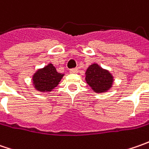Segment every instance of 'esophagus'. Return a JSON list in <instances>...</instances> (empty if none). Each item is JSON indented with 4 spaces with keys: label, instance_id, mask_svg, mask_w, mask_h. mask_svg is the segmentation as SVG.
Returning <instances> with one entry per match:
<instances>
[{
    "label": "esophagus",
    "instance_id": "34e87169",
    "mask_svg": "<svg viewBox=\"0 0 149 149\" xmlns=\"http://www.w3.org/2000/svg\"><path fill=\"white\" fill-rule=\"evenodd\" d=\"M70 72L71 73V74H77L78 72H79V69L78 68H74V69H71Z\"/></svg>",
    "mask_w": 149,
    "mask_h": 149
}]
</instances>
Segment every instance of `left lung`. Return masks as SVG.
<instances>
[{"instance_id": "left-lung-1", "label": "left lung", "mask_w": 149, "mask_h": 149, "mask_svg": "<svg viewBox=\"0 0 149 149\" xmlns=\"http://www.w3.org/2000/svg\"><path fill=\"white\" fill-rule=\"evenodd\" d=\"M85 80L95 93H104L112 87L113 77L109 71L98 64L89 65L85 72Z\"/></svg>"}]
</instances>
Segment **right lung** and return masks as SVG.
I'll list each match as a JSON object with an SVG mask.
<instances>
[{
  "instance_id": "right-lung-1",
  "label": "right lung",
  "mask_w": 149,
  "mask_h": 149,
  "mask_svg": "<svg viewBox=\"0 0 149 149\" xmlns=\"http://www.w3.org/2000/svg\"><path fill=\"white\" fill-rule=\"evenodd\" d=\"M64 76V74L56 71L52 64L38 70L32 77L35 89L40 92H49L54 89Z\"/></svg>"
}]
</instances>
